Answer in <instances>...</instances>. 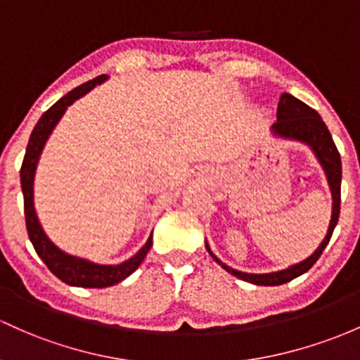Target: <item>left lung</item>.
I'll use <instances>...</instances> for the list:
<instances>
[{
	"mask_svg": "<svg viewBox=\"0 0 360 360\" xmlns=\"http://www.w3.org/2000/svg\"><path fill=\"white\" fill-rule=\"evenodd\" d=\"M269 134L274 139H281V141L290 142H299V144L307 146L312 150L314 158L323 168L324 176H326L328 187H330L331 199V219L328 225V231L324 235L323 242L319 243L318 249L305 257L304 261L295 262V264L288 266V268L280 269V271L271 273H245L233 269L231 266L225 264L214 252L211 250L210 243L206 240V250L210 256L221 266L225 271H228L233 276L240 278L243 281H249L252 285H261V287H276V285H283L292 281L293 278L300 276V274L307 273L312 268L316 261H318L321 254H323L324 247L330 242L333 230L338 223L340 216V188H342V160H340L338 149H336L333 137H331L330 130L324 125L323 118L319 117L318 111L309 108L307 104L299 101L293 98L288 92H283L278 103V113H276V123L269 127Z\"/></svg>",
	"mask_w": 360,
	"mask_h": 360,
	"instance_id": "1",
	"label": "left lung"
}]
</instances>
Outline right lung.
<instances>
[{
    "instance_id": "1",
    "label": "right lung",
    "mask_w": 360,
    "mask_h": 360,
    "mask_svg": "<svg viewBox=\"0 0 360 360\" xmlns=\"http://www.w3.org/2000/svg\"><path fill=\"white\" fill-rule=\"evenodd\" d=\"M108 79H110L108 75H99L96 77V79L82 84V86L75 87L42 115L39 122L34 127L32 134H30L29 144H27V150L24 156V163H22L20 169L25 225L30 242H32L37 256H39L42 259V262L49 268V271L60 278L61 281H65L67 285H72V287H113V285H117L120 281L125 280V278H129L130 274L141 266L146 254L149 252L150 245H153V233H150L148 242H146L132 257L125 259V261L118 262V264H99V262L91 261V259L73 256V254H68L65 252L63 249H60V247L48 237V233H46L44 228L41 225L39 216H37L36 204H34V179H36L37 165H39L42 149H44L46 142H48L49 135L53 134V130H55L58 122H60L61 117L65 115V111L68 110V106H72L77 99L84 98V96H86L87 92H91L96 86H101V84L106 82Z\"/></svg>"
}]
</instances>
